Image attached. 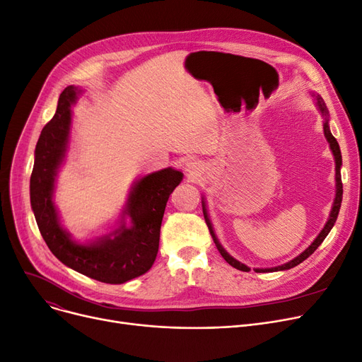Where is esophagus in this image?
I'll return each instance as SVG.
<instances>
[{
  "label": "esophagus",
  "mask_w": 362,
  "mask_h": 362,
  "mask_svg": "<svg viewBox=\"0 0 362 362\" xmlns=\"http://www.w3.org/2000/svg\"><path fill=\"white\" fill-rule=\"evenodd\" d=\"M184 169H185L187 174L194 175V174H197V172H200V170L203 169V165H202V162L192 159V160H187V162H185Z\"/></svg>",
  "instance_id": "34e87169"
}]
</instances>
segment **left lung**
I'll return each mask as SVG.
<instances>
[{
	"label": "left lung",
	"mask_w": 362,
	"mask_h": 362,
	"mask_svg": "<svg viewBox=\"0 0 362 362\" xmlns=\"http://www.w3.org/2000/svg\"><path fill=\"white\" fill-rule=\"evenodd\" d=\"M309 95H311L314 98V103H315V107L317 110L320 112L321 117H322V131H324V136L327 143H329V147L333 153L334 156V181H336V190H334V199H333V204H332V211H330V215L329 218H327V222L325 226L322 227V230L320 231V234L314 238V242L309 245L302 253H299L296 257H293V259H290L288 262L286 264H281V265H277V267H271V268H253L255 272H275V271H286V269H290L293 268L296 265H299L300 262H303L306 257L311 256L317 247L324 242V238L329 235V233L332 231V228L334 227V222L337 219V215H339V211H340V204H341V197H343V185H341V175H340V168H341V153H340V147H339V143L336 141V139L333 136L332 131H330V115H329V110H327V106L324 100L321 98L320 94L311 91L309 93ZM202 208H203V215H204V221L206 223H208V228L211 231V235L214 238L215 242V246L216 249L219 250V253L222 255L223 259H226L231 267H234L235 269H240V271H245V272H249L250 268L247 265H245L243 262L237 261L235 257H233L226 249L222 247V245L219 243V240L215 234V230H214V226L211 222V218H209V214H208V206H206V199L204 196H202Z\"/></svg>",
	"instance_id": "obj_1"
}]
</instances>
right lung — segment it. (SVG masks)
I'll use <instances>...</instances> for the list:
<instances>
[{"label":"right lung","instance_id":"add662e5","mask_svg":"<svg viewBox=\"0 0 362 362\" xmlns=\"http://www.w3.org/2000/svg\"><path fill=\"white\" fill-rule=\"evenodd\" d=\"M82 93L75 85L64 88L56 115L41 131L30 175V206L48 249L62 264L97 281L122 284L147 272L156 259L166 203L184 174L169 166L135 180L112 230L85 242L75 240L62 223L54 193L71 144V107Z\"/></svg>","mask_w":362,"mask_h":362}]
</instances>
